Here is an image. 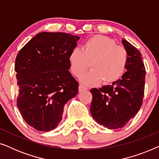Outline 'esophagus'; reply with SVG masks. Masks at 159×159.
<instances>
[{
    "label": "esophagus",
    "mask_w": 159,
    "mask_h": 159,
    "mask_svg": "<svg viewBox=\"0 0 159 159\" xmlns=\"http://www.w3.org/2000/svg\"><path fill=\"white\" fill-rule=\"evenodd\" d=\"M88 90V88H86V87H84L81 85V84H80L79 86V91L80 92H82V91H84V90Z\"/></svg>",
    "instance_id": "1"
}]
</instances>
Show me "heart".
Returning a JSON list of instances; mask_svg holds the SVG:
<instances>
[{"mask_svg":"<svg viewBox=\"0 0 159 159\" xmlns=\"http://www.w3.org/2000/svg\"><path fill=\"white\" fill-rule=\"evenodd\" d=\"M70 70L80 76L89 66L91 70L80 77L82 83L93 86L101 81L105 84L118 80L125 72L128 55L123 47L116 45L112 39L96 34L87 40L82 49L75 48L69 56Z\"/></svg>","mask_w":159,"mask_h":159,"instance_id":"heart-1","label":"heart"}]
</instances>
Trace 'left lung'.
Instances as JSON below:
<instances>
[{
    "instance_id": "left-lung-1",
    "label": "left lung",
    "mask_w": 159,
    "mask_h": 159,
    "mask_svg": "<svg viewBox=\"0 0 159 159\" xmlns=\"http://www.w3.org/2000/svg\"><path fill=\"white\" fill-rule=\"evenodd\" d=\"M128 55L127 71L111 85L93 88L90 112L99 125L110 129L123 127L142 106L145 90V66L140 51L125 39Z\"/></svg>"
}]
</instances>
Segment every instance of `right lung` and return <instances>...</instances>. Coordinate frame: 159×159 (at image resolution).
I'll list each match as a JSON object with an SVG mask.
<instances>
[{"mask_svg":"<svg viewBox=\"0 0 159 159\" xmlns=\"http://www.w3.org/2000/svg\"><path fill=\"white\" fill-rule=\"evenodd\" d=\"M79 39L65 32H43L17 54V106L26 122L38 131L55 129L64 105L77 94L79 84L69 71V56Z\"/></svg>","mask_w":159,"mask_h":159,"instance_id":"obj_1","label":"right lung"}]
</instances>
